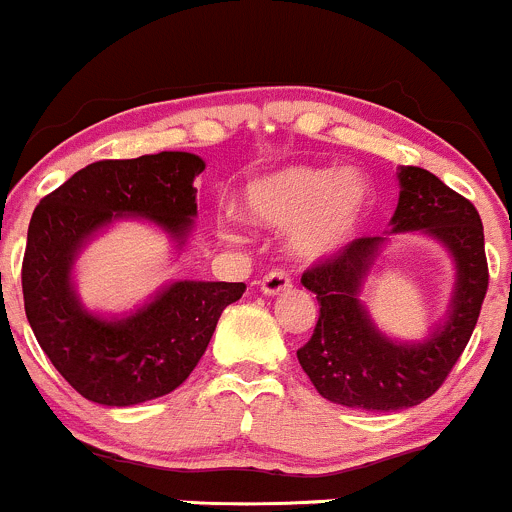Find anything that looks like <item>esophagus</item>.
I'll return each mask as SVG.
<instances>
[{
    "mask_svg": "<svg viewBox=\"0 0 512 512\" xmlns=\"http://www.w3.org/2000/svg\"><path fill=\"white\" fill-rule=\"evenodd\" d=\"M260 287L265 294H280V292H285V289L292 287V277H289V272H285V270H272L262 277Z\"/></svg>",
    "mask_w": 512,
    "mask_h": 512,
    "instance_id": "34e87169",
    "label": "esophagus"
}]
</instances>
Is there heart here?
Masks as SVG:
<instances>
[{
    "instance_id": "b5f03b06",
    "label": "heart",
    "mask_w": 512,
    "mask_h": 512,
    "mask_svg": "<svg viewBox=\"0 0 512 512\" xmlns=\"http://www.w3.org/2000/svg\"><path fill=\"white\" fill-rule=\"evenodd\" d=\"M366 200L369 190L352 170L294 165L255 180L245 193V210L257 223L294 230V250L319 257L354 235Z\"/></svg>"
}]
</instances>
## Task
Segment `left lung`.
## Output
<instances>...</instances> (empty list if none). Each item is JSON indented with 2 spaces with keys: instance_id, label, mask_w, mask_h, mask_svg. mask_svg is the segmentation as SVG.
I'll list each match as a JSON object with an SVG mask.
<instances>
[{
  "instance_id": "left-lung-1",
  "label": "left lung",
  "mask_w": 512,
  "mask_h": 512,
  "mask_svg": "<svg viewBox=\"0 0 512 512\" xmlns=\"http://www.w3.org/2000/svg\"><path fill=\"white\" fill-rule=\"evenodd\" d=\"M391 218L394 232L426 230L453 252L458 287L453 312L423 344L381 337L359 304V287L384 237H356L309 265L302 285L317 294L319 319L297 359L324 399L366 411H401L441 389L461 359L488 292L483 223L476 205L428 170L406 165Z\"/></svg>"
}]
</instances>
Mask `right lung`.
Wrapping results in <instances>:
<instances>
[{
  "label": "right lung",
  "mask_w": 512,
  "mask_h": 512,
  "mask_svg": "<svg viewBox=\"0 0 512 512\" xmlns=\"http://www.w3.org/2000/svg\"><path fill=\"white\" fill-rule=\"evenodd\" d=\"M205 163L193 153L163 151L126 160H96L39 200L22 262L24 312L61 376L84 399L131 406L178 389L208 349L242 282H175L148 307L121 322H103L79 307L71 262L81 242L118 215H146L185 237L198 213L193 188Z\"/></svg>",
  "instance_id": "right-lung-1"
}]
</instances>
